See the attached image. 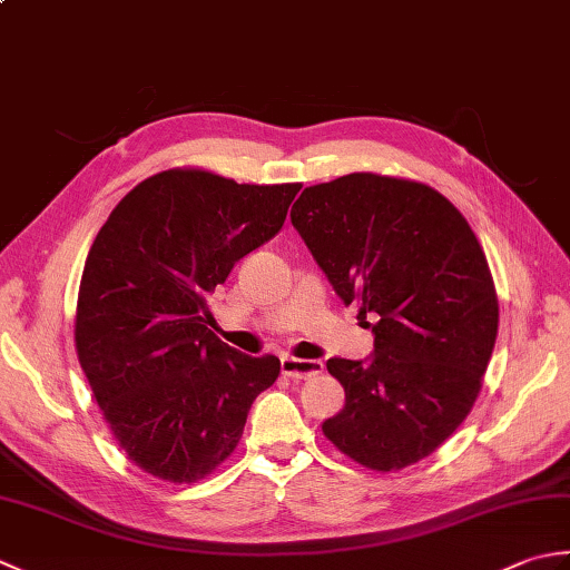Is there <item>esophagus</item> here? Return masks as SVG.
Segmentation results:
<instances>
[{"mask_svg": "<svg viewBox=\"0 0 570 570\" xmlns=\"http://www.w3.org/2000/svg\"><path fill=\"white\" fill-rule=\"evenodd\" d=\"M318 372H323L321 360H296L292 355L282 357V374L288 380H306Z\"/></svg>", "mask_w": 570, "mask_h": 570, "instance_id": "34e87169", "label": "esophagus"}]
</instances>
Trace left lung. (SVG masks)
Instances as JSON below:
<instances>
[{"label":"left lung","mask_w":570,"mask_h":570,"mask_svg":"<svg viewBox=\"0 0 570 570\" xmlns=\"http://www.w3.org/2000/svg\"><path fill=\"white\" fill-rule=\"evenodd\" d=\"M292 225L343 304L374 318L367 360H328L345 406L323 433L372 470L419 463L470 414L498 337L475 233L439 190L377 174L306 188Z\"/></svg>","instance_id":"left-lung-1"}]
</instances>
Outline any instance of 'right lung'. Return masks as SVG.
<instances>
[{
	"mask_svg": "<svg viewBox=\"0 0 570 570\" xmlns=\"http://www.w3.org/2000/svg\"><path fill=\"white\" fill-rule=\"evenodd\" d=\"M298 184L171 168L131 188L95 237L78 294V360L131 463L196 482L235 451L282 362L210 328L208 296L286 220Z\"/></svg>",
	"mask_w": 570,
	"mask_h": 570,
	"instance_id": "add662e5",
	"label": "right lung"
}]
</instances>
